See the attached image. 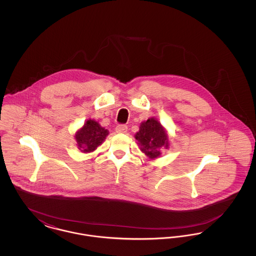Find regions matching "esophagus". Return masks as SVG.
<instances>
[{"instance_id":"34e87169","label":"esophagus","mask_w":256,"mask_h":256,"mask_svg":"<svg viewBox=\"0 0 256 256\" xmlns=\"http://www.w3.org/2000/svg\"><path fill=\"white\" fill-rule=\"evenodd\" d=\"M128 132V126L126 124H119L116 126L117 134H126Z\"/></svg>"}]
</instances>
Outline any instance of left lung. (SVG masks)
<instances>
[{"instance_id": "left-lung-1", "label": "left lung", "mask_w": 256, "mask_h": 256, "mask_svg": "<svg viewBox=\"0 0 256 256\" xmlns=\"http://www.w3.org/2000/svg\"><path fill=\"white\" fill-rule=\"evenodd\" d=\"M135 139L138 141L141 152L150 159L158 158L161 156L160 148H168L170 145L166 130L154 117L141 122Z\"/></svg>"}]
</instances>
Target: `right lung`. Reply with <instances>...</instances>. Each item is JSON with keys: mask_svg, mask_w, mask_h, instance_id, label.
Returning a JSON list of instances; mask_svg holds the SVG:
<instances>
[{"mask_svg": "<svg viewBox=\"0 0 256 256\" xmlns=\"http://www.w3.org/2000/svg\"><path fill=\"white\" fill-rule=\"evenodd\" d=\"M108 134V130L100 126L98 122L88 119L76 132L74 139L82 152H91L102 144Z\"/></svg>", "mask_w": 256, "mask_h": 256, "instance_id": "obj_1", "label": "right lung"}]
</instances>
